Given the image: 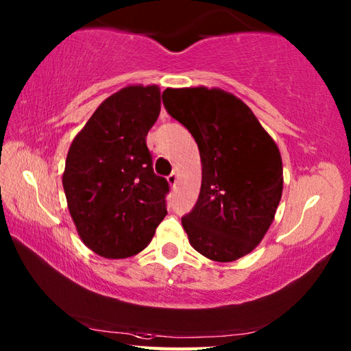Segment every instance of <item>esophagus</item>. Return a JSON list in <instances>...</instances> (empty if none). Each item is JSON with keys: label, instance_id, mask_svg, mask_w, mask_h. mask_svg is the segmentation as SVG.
Segmentation results:
<instances>
[{"label": "esophagus", "instance_id": "34e87169", "mask_svg": "<svg viewBox=\"0 0 351 351\" xmlns=\"http://www.w3.org/2000/svg\"><path fill=\"white\" fill-rule=\"evenodd\" d=\"M167 181H169V184H170L171 187H175V184L178 181V173H176V171H171V173L167 176Z\"/></svg>", "mask_w": 351, "mask_h": 351}]
</instances>
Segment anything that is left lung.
Segmentation results:
<instances>
[{
  "label": "left lung",
  "mask_w": 351,
  "mask_h": 351,
  "mask_svg": "<svg viewBox=\"0 0 351 351\" xmlns=\"http://www.w3.org/2000/svg\"><path fill=\"white\" fill-rule=\"evenodd\" d=\"M162 103L201 155V192L181 219L190 244L212 261H237L263 241L281 201L278 145L253 112L221 88H165Z\"/></svg>",
  "instance_id": "obj_1"
}]
</instances>
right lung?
Instances as JSON below:
<instances>
[{
    "label": "right lung",
    "instance_id": "obj_1",
    "mask_svg": "<svg viewBox=\"0 0 351 351\" xmlns=\"http://www.w3.org/2000/svg\"><path fill=\"white\" fill-rule=\"evenodd\" d=\"M161 110L156 86H129L107 98L70 145L62 175L82 242L121 259L149 245L167 215L169 182L155 175L145 136Z\"/></svg>",
    "mask_w": 351,
    "mask_h": 351
}]
</instances>
